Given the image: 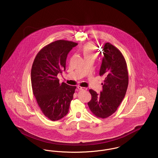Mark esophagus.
I'll list each match as a JSON object with an SVG mask.
<instances>
[{"mask_svg": "<svg viewBox=\"0 0 158 158\" xmlns=\"http://www.w3.org/2000/svg\"><path fill=\"white\" fill-rule=\"evenodd\" d=\"M77 88L78 89L80 90H86L87 89V88H85V87H82V86H77Z\"/></svg>", "mask_w": 158, "mask_h": 158, "instance_id": "1", "label": "esophagus"}]
</instances>
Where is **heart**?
<instances>
[{
  "label": "heart",
  "instance_id": "b5f03b06",
  "mask_svg": "<svg viewBox=\"0 0 158 158\" xmlns=\"http://www.w3.org/2000/svg\"><path fill=\"white\" fill-rule=\"evenodd\" d=\"M82 53L85 59L93 57L96 58L98 56V53L95 49V47L92 43H88L83 47Z\"/></svg>",
  "mask_w": 158,
  "mask_h": 158
}]
</instances>
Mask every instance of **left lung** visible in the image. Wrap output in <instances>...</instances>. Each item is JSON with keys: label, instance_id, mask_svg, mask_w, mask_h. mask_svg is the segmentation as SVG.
<instances>
[{"label": "left lung", "instance_id": "obj_1", "mask_svg": "<svg viewBox=\"0 0 158 158\" xmlns=\"http://www.w3.org/2000/svg\"><path fill=\"white\" fill-rule=\"evenodd\" d=\"M99 75L104 76L103 89L98 94L89 89L92 98L88 102L96 117L106 118L115 113L124 98L128 84L126 61L123 54L110 43L105 44Z\"/></svg>", "mask_w": 158, "mask_h": 158}]
</instances>
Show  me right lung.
I'll return each mask as SVG.
<instances>
[{
    "instance_id": "obj_1",
    "label": "right lung",
    "mask_w": 158,
    "mask_h": 158,
    "mask_svg": "<svg viewBox=\"0 0 158 158\" xmlns=\"http://www.w3.org/2000/svg\"><path fill=\"white\" fill-rule=\"evenodd\" d=\"M77 45L67 40L54 41L40 50L32 63V92L42 113L50 120H59L69 112L76 86L60 83L57 76L65 70L68 53Z\"/></svg>"
}]
</instances>
